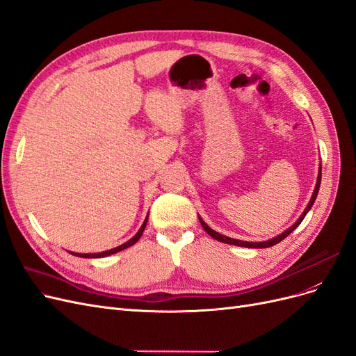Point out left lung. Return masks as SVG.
<instances>
[{"label": "left lung", "instance_id": "1", "mask_svg": "<svg viewBox=\"0 0 356 356\" xmlns=\"http://www.w3.org/2000/svg\"><path fill=\"white\" fill-rule=\"evenodd\" d=\"M321 164H319V171H318V179H316V185H315V189H314V193H312V197H311V201H309V204L306 205V209H305V211L302 213V216L299 217V219H297V222L294 223V225H291L289 229H286V231H284L282 234H280V235H277V236H273V238H270V239H268V241H260V243H248V241H241V239H235V238H229V236H226V235H222V234H219V232H216V231H213V229L205 223L201 217L198 216V219H200V222H201V226L204 227V231L207 232L211 238H214V239H217V241H220V243H225V244H231V245H238V247H247V248H268V247H272V245H275V244H278L280 241H282L284 238H286L289 236L294 229L299 226L300 223H302V220L305 219V216L309 213V210L312 209V205H314V202H315V200H316V195H318V192H319V185H321Z\"/></svg>", "mask_w": 356, "mask_h": 356}]
</instances>
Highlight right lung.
Here are the masks:
<instances>
[{
  "label": "right lung",
  "mask_w": 356,
  "mask_h": 356,
  "mask_svg": "<svg viewBox=\"0 0 356 356\" xmlns=\"http://www.w3.org/2000/svg\"><path fill=\"white\" fill-rule=\"evenodd\" d=\"M147 217H149V214L146 216V219H145L143 225L140 226L139 231H137V234H136L131 239H129L127 243H124V244H121V245H118V247H115V248L102 251V253H74V251H70V253L74 254V256H76V257H84V259H99V257H106V256H111V254H115V253H118V251H122V250H125V248H129V247L134 245V244L137 243V241L140 239V236H142V234H143V231H145V227H146V223H147Z\"/></svg>",
  "instance_id": "1"
}]
</instances>
